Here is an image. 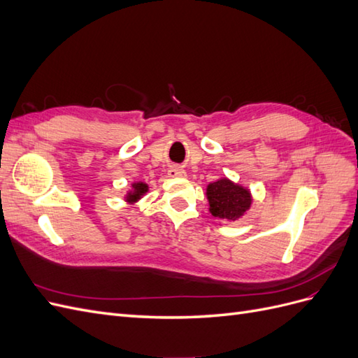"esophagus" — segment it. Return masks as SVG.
<instances>
[{
	"label": "esophagus",
	"mask_w": 358,
	"mask_h": 358,
	"mask_svg": "<svg viewBox=\"0 0 358 358\" xmlns=\"http://www.w3.org/2000/svg\"><path fill=\"white\" fill-rule=\"evenodd\" d=\"M167 175H169V178H185L187 171L179 166H171L167 171Z\"/></svg>",
	"instance_id": "34e87169"
}]
</instances>
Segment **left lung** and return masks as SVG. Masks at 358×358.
<instances>
[{"mask_svg": "<svg viewBox=\"0 0 358 358\" xmlns=\"http://www.w3.org/2000/svg\"><path fill=\"white\" fill-rule=\"evenodd\" d=\"M206 199L212 216L229 222L241 220L252 204L251 191L229 178L210 182L206 187Z\"/></svg>", "mask_w": 358, "mask_h": 358, "instance_id": "left-lung-1", "label": "left lung"}]
</instances>
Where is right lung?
<instances>
[{
  "mask_svg": "<svg viewBox=\"0 0 358 358\" xmlns=\"http://www.w3.org/2000/svg\"><path fill=\"white\" fill-rule=\"evenodd\" d=\"M148 192H149L148 183L142 182V180H136L131 183V185H129L127 194L124 196V201L127 204H136L142 200Z\"/></svg>",
  "mask_w": 358,
  "mask_h": 358,
  "instance_id": "right-lung-1",
  "label": "right lung"
}]
</instances>
